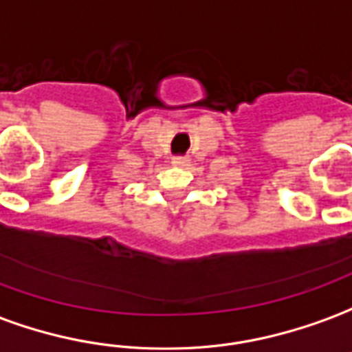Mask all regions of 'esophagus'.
<instances>
[{"label":"esophagus","mask_w":352,"mask_h":352,"mask_svg":"<svg viewBox=\"0 0 352 352\" xmlns=\"http://www.w3.org/2000/svg\"><path fill=\"white\" fill-rule=\"evenodd\" d=\"M171 164H173V166H179V168H186V166L190 164V158H188V156H173Z\"/></svg>","instance_id":"obj_1"}]
</instances>
